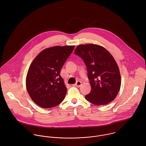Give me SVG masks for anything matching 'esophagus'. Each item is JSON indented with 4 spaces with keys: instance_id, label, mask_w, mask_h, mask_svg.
I'll return each mask as SVG.
<instances>
[{
    "instance_id": "1",
    "label": "esophagus",
    "mask_w": 146,
    "mask_h": 146,
    "mask_svg": "<svg viewBox=\"0 0 146 146\" xmlns=\"http://www.w3.org/2000/svg\"><path fill=\"white\" fill-rule=\"evenodd\" d=\"M82 83L81 82L78 81L76 83L74 84V85H73V86H76V87H80V86L82 85Z\"/></svg>"
}]
</instances>
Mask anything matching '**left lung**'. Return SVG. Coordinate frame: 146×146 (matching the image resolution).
Segmentation results:
<instances>
[{"label": "left lung", "instance_id": "8db88e82", "mask_svg": "<svg viewBox=\"0 0 146 146\" xmlns=\"http://www.w3.org/2000/svg\"><path fill=\"white\" fill-rule=\"evenodd\" d=\"M75 53L81 57L87 67L91 91L85 99L96 105H105L117 96L121 86L119 66L104 47L94 44H80Z\"/></svg>", "mask_w": 146, "mask_h": 146}]
</instances>
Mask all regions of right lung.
<instances>
[{"label": "right lung", "mask_w": 146, "mask_h": 146, "mask_svg": "<svg viewBox=\"0 0 146 146\" xmlns=\"http://www.w3.org/2000/svg\"><path fill=\"white\" fill-rule=\"evenodd\" d=\"M75 45L54 46L40 52L31 63L26 78L27 91L31 100L44 108L62 102L67 88L60 71Z\"/></svg>", "instance_id": "1"}]
</instances>
